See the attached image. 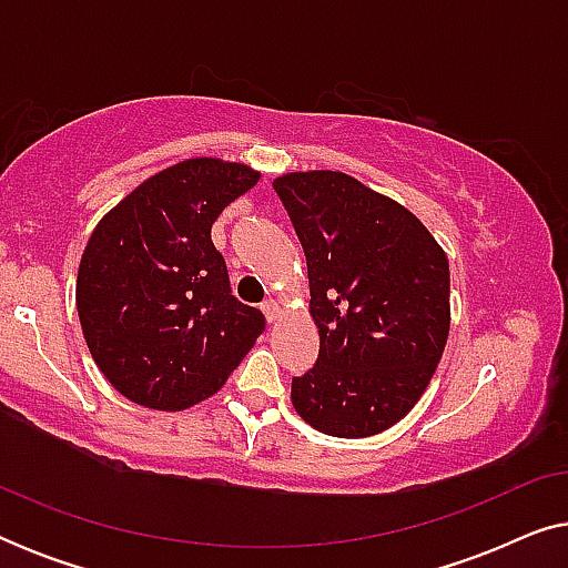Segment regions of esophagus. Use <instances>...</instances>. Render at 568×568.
<instances>
[{"label": "esophagus", "mask_w": 568, "mask_h": 568, "mask_svg": "<svg viewBox=\"0 0 568 568\" xmlns=\"http://www.w3.org/2000/svg\"><path fill=\"white\" fill-rule=\"evenodd\" d=\"M261 310H263V315H266V321H268V323H274V321H276V315H278V305H276L274 300H266V302H263Z\"/></svg>", "instance_id": "34e87169"}]
</instances>
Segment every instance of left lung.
<instances>
[{"label":"left lung","mask_w":568,"mask_h":568,"mask_svg":"<svg viewBox=\"0 0 568 568\" xmlns=\"http://www.w3.org/2000/svg\"><path fill=\"white\" fill-rule=\"evenodd\" d=\"M305 251L321 352L292 377V406L331 437L398 424L437 369L449 333V266L408 209L346 173L274 181Z\"/></svg>","instance_id":"1"}]
</instances>
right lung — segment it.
<instances>
[{
	"mask_svg": "<svg viewBox=\"0 0 568 568\" xmlns=\"http://www.w3.org/2000/svg\"><path fill=\"white\" fill-rule=\"evenodd\" d=\"M258 173L196 158L152 175L111 209L88 240L77 313L90 354L139 406L181 410L209 398L266 328L243 305L212 224Z\"/></svg>",
	"mask_w": 568,
	"mask_h": 568,
	"instance_id": "obj_1",
	"label": "right lung"
}]
</instances>
